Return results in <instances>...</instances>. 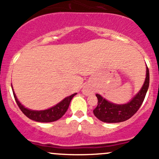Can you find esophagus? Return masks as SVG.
<instances>
[{
    "label": "esophagus",
    "instance_id": "esophagus-1",
    "mask_svg": "<svg viewBox=\"0 0 159 159\" xmlns=\"http://www.w3.org/2000/svg\"><path fill=\"white\" fill-rule=\"evenodd\" d=\"M82 91H83V94H84V95H89V94L91 93V90L89 89V87L88 85L84 86V89L82 90Z\"/></svg>",
    "mask_w": 159,
    "mask_h": 159
}]
</instances>
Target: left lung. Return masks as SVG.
Masks as SVG:
<instances>
[{"label": "left lung", "instance_id": "8db88e82", "mask_svg": "<svg viewBox=\"0 0 159 159\" xmlns=\"http://www.w3.org/2000/svg\"><path fill=\"white\" fill-rule=\"evenodd\" d=\"M149 86V70L146 68V78L145 83L139 92L129 103L125 105H116L108 102L100 94H97L98 105L93 112L96 118L107 123H118L129 119L139 109L146 95Z\"/></svg>", "mask_w": 159, "mask_h": 159}]
</instances>
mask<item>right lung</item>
I'll return each instance as SVG.
<instances>
[{"instance_id": "add662e5", "label": "right lung", "mask_w": 159, "mask_h": 159, "mask_svg": "<svg viewBox=\"0 0 159 159\" xmlns=\"http://www.w3.org/2000/svg\"><path fill=\"white\" fill-rule=\"evenodd\" d=\"M12 91L13 94H14V99H15L16 102H17V105H18L19 108L21 110V111L28 118L33 120V121H38V122H52V121H55L58 120L59 118H61L65 115V112L67 111V110H68L71 99L73 98V97L75 94H77L76 93H75V94H71L70 96L65 98L64 100L59 102L57 105L49 108V109L44 111H33L25 108L20 103V102L17 100V97H16L15 94L14 92V90L12 89Z\"/></svg>"}]
</instances>
